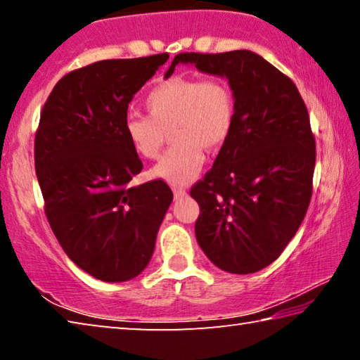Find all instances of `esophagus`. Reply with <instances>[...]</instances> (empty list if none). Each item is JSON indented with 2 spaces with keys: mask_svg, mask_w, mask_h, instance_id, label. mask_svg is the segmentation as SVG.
Here are the masks:
<instances>
[{
  "mask_svg": "<svg viewBox=\"0 0 360 360\" xmlns=\"http://www.w3.org/2000/svg\"><path fill=\"white\" fill-rule=\"evenodd\" d=\"M173 193H174V198H176V200L182 198V197H186V195H187V188H186V187L174 186V187H173Z\"/></svg>",
  "mask_w": 360,
  "mask_h": 360,
  "instance_id": "1",
  "label": "esophagus"
}]
</instances>
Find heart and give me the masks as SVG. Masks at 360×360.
Returning a JSON list of instances; mask_svg holds the SVG:
<instances>
[{
  "mask_svg": "<svg viewBox=\"0 0 360 360\" xmlns=\"http://www.w3.org/2000/svg\"><path fill=\"white\" fill-rule=\"evenodd\" d=\"M148 115L131 114L124 133L139 157L157 158L172 130L174 143L152 169V176L184 186L202 172L205 150L227 141L235 127L236 101L227 79L174 76L155 85L144 101Z\"/></svg>",
  "mask_w": 360,
  "mask_h": 360,
  "instance_id": "heart-1",
  "label": "heart"
}]
</instances>
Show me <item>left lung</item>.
<instances>
[{
  "instance_id": "8db88e82",
  "label": "left lung",
  "mask_w": 360,
  "mask_h": 360,
  "mask_svg": "<svg viewBox=\"0 0 360 360\" xmlns=\"http://www.w3.org/2000/svg\"><path fill=\"white\" fill-rule=\"evenodd\" d=\"M178 63L229 79L235 127L214 165L191 188L200 214L195 235L212 264L235 275L275 262L311 202L316 141L292 79L251 51L184 52Z\"/></svg>"
}]
</instances>
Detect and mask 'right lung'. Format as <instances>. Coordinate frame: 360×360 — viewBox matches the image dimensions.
<instances>
[{"label":"right lung","instance_id":"1","mask_svg":"<svg viewBox=\"0 0 360 360\" xmlns=\"http://www.w3.org/2000/svg\"><path fill=\"white\" fill-rule=\"evenodd\" d=\"M168 53L100 60L65 75L41 111L34 168L51 229L96 279L138 276L152 257L173 192L155 179L131 187L143 163L124 133L129 105Z\"/></svg>","mask_w":360,"mask_h":360}]
</instances>
